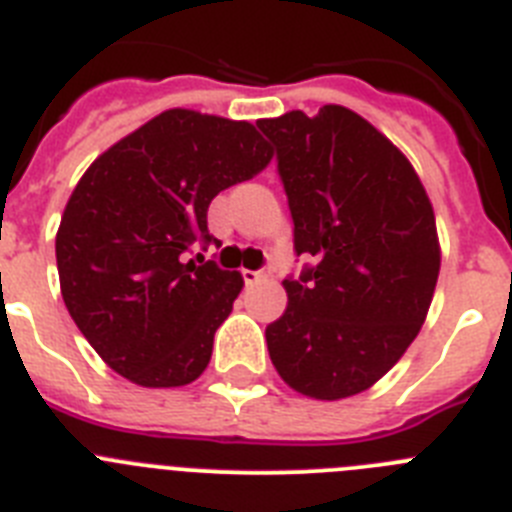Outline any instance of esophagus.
<instances>
[{
  "instance_id": "1",
  "label": "esophagus",
  "mask_w": 512,
  "mask_h": 512,
  "mask_svg": "<svg viewBox=\"0 0 512 512\" xmlns=\"http://www.w3.org/2000/svg\"><path fill=\"white\" fill-rule=\"evenodd\" d=\"M243 282H246V287H253V284H259L261 279H264V274L261 271H251V269H243Z\"/></svg>"
}]
</instances>
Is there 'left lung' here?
I'll list each match as a JSON object with an SVG mask.
<instances>
[{
    "label": "left lung",
    "instance_id": "8db88e82",
    "mask_svg": "<svg viewBox=\"0 0 512 512\" xmlns=\"http://www.w3.org/2000/svg\"><path fill=\"white\" fill-rule=\"evenodd\" d=\"M277 146L300 279L266 328L279 377L312 400L369 390L425 323L441 269L433 205L405 153L341 104L256 122Z\"/></svg>",
    "mask_w": 512,
    "mask_h": 512
}]
</instances>
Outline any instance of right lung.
I'll list each match as a JSON object with an SVG mask.
<instances>
[{
  "mask_svg": "<svg viewBox=\"0 0 512 512\" xmlns=\"http://www.w3.org/2000/svg\"><path fill=\"white\" fill-rule=\"evenodd\" d=\"M271 148L246 120L166 110L107 148L71 192L56 233L61 295L102 361L140 387H184L243 277L187 251L215 241L207 207L266 169Z\"/></svg>",
  "mask_w": 512,
  "mask_h": 512,
  "instance_id": "obj_1",
  "label": "right lung"
}]
</instances>
